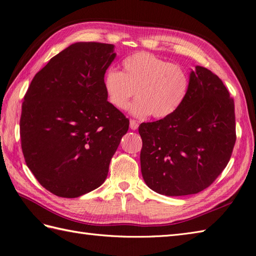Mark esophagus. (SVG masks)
<instances>
[{
  "instance_id": "obj_1",
  "label": "esophagus",
  "mask_w": 256,
  "mask_h": 256,
  "mask_svg": "<svg viewBox=\"0 0 256 256\" xmlns=\"http://www.w3.org/2000/svg\"><path fill=\"white\" fill-rule=\"evenodd\" d=\"M138 127V124L134 120H130V129L131 130H136Z\"/></svg>"
}]
</instances>
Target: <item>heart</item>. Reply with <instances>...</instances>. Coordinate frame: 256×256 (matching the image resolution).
<instances>
[{
	"label": "heart",
	"mask_w": 256,
	"mask_h": 256,
	"mask_svg": "<svg viewBox=\"0 0 256 256\" xmlns=\"http://www.w3.org/2000/svg\"><path fill=\"white\" fill-rule=\"evenodd\" d=\"M122 66V72L106 69L102 80L108 102L116 109L126 110L136 95L138 100L131 106L134 115L166 118L188 95L190 78L180 65L141 51L124 58Z\"/></svg>",
	"instance_id": "1"
}]
</instances>
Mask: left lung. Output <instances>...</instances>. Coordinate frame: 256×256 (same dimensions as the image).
Instances as JSON below:
<instances>
[{
  "mask_svg": "<svg viewBox=\"0 0 256 256\" xmlns=\"http://www.w3.org/2000/svg\"><path fill=\"white\" fill-rule=\"evenodd\" d=\"M141 172L159 194H196L209 187L236 142L235 106L226 85L207 68L190 72L184 102L173 115L138 126Z\"/></svg>",
  "mask_w": 256,
  "mask_h": 256,
  "instance_id": "obj_1",
  "label": "left lung"
}]
</instances>
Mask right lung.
I'll list each match as a JSON object with an SVG mask.
<instances>
[{"instance_id": "obj_1", "label": "right lung", "mask_w": 256, "mask_h": 256, "mask_svg": "<svg viewBox=\"0 0 256 256\" xmlns=\"http://www.w3.org/2000/svg\"><path fill=\"white\" fill-rule=\"evenodd\" d=\"M114 46L76 42L30 82L22 104L21 147L44 188L74 198L102 186L129 120L109 102L104 74Z\"/></svg>"}]
</instances>
